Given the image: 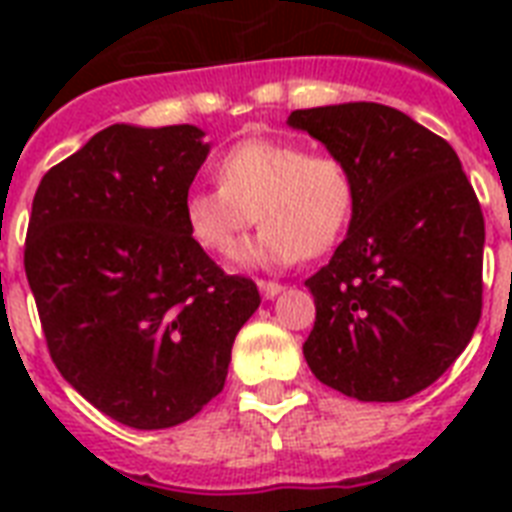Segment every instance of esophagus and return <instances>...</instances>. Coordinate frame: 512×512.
<instances>
[{
	"instance_id": "esophagus-1",
	"label": "esophagus",
	"mask_w": 512,
	"mask_h": 512,
	"mask_svg": "<svg viewBox=\"0 0 512 512\" xmlns=\"http://www.w3.org/2000/svg\"><path fill=\"white\" fill-rule=\"evenodd\" d=\"M257 287H260V295H263L265 300H271V297H276L281 289H284L279 281H257Z\"/></svg>"
}]
</instances>
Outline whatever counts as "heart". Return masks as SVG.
<instances>
[{"label":"heart","instance_id":"heart-1","mask_svg":"<svg viewBox=\"0 0 512 512\" xmlns=\"http://www.w3.org/2000/svg\"><path fill=\"white\" fill-rule=\"evenodd\" d=\"M220 185L185 193L183 217L191 239L212 255H231L249 225L263 231L241 260L289 265L324 255L345 233L356 207V180L332 154H308L289 140L247 138L215 164Z\"/></svg>","mask_w":512,"mask_h":512}]
</instances>
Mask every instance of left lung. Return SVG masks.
I'll list each match as a JSON object with an SVG mask.
<instances>
[{
  "instance_id": "obj_1",
  "label": "left lung",
  "mask_w": 512,
  "mask_h": 512,
  "mask_svg": "<svg viewBox=\"0 0 512 512\" xmlns=\"http://www.w3.org/2000/svg\"><path fill=\"white\" fill-rule=\"evenodd\" d=\"M348 164V236L305 281L316 324L305 361L358 401H404L457 361L481 319L484 215L454 148L380 103L289 114Z\"/></svg>"
}]
</instances>
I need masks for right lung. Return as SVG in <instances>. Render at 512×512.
I'll list each match as a JSON object with an SVG mask.
<instances>
[{"label": "right lung", "instance_id": "1", "mask_svg": "<svg viewBox=\"0 0 512 512\" xmlns=\"http://www.w3.org/2000/svg\"><path fill=\"white\" fill-rule=\"evenodd\" d=\"M193 124H111L36 188L26 265L58 372L138 430L191 420L223 390L233 340L260 305L185 228L209 154Z\"/></svg>", "mask_w": 512, "mask_h": 512}]
</instances>
